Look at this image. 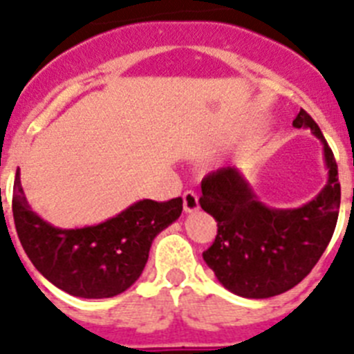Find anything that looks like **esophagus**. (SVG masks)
Listing matches in <instances>:
<instances>
[{"label":"esophagus","instance_id":"1","mask_svg":"<svg viewBox=\"0 0 354 354\" xmlns=\"http://www.w3.org/2000/svg\"><path fill=\"white\" fill-rule=\"evenodd\" d=\"M183 200H184V210L187 214L191 212H196L200 209V203H198V194L194 193V191H186L183 194Z\"/></svg>","mask_w":354,"mask_h":354}]
</instances>
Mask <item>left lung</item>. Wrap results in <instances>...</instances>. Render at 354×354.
<instances>
[{
  "label": "left lung",
  "mask_w": 354,
  "mask_h": 354,
  "mask_svg": "<svg viewBox=\"0 0 354 354\" xmlns=\"http://www.w3.org/2000/svg\"><path fill=\"white\" fill-rule=\"evenodd\" d=\"M323 144L328 168L325 187L297 209H272L259 202L235 167L210 171L202 180L200 205L217 221L205 263L228 291L244 298H270L297 286L325 252L337 225L340 184L335 158L319 126L306 110L293 121Z\"/></svg>",
  "instance_id": "left-lung-1"
}]
</instances>
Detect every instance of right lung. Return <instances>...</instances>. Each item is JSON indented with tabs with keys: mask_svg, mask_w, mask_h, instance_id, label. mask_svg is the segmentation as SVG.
<instances>
[{
	"mask_svg": "<svg viewBox=\"0 0 354 354\" xmlns=\"http://www.w3.org/2000/svg\"><path fill=\"white\" fill-rule=\"evenodd\" d=\"M12 210L19 241L47 281L73 297L110 298L140 277L154 236L179 219L183 198L140 200L100 225L57 228L28 205L17 171Z\"/></svg>",
	"mask_w": 354,
	"mask_h": 354,
	"instance_id": "right-lung-1",
	"label": "right lung"
}]
</instances>
